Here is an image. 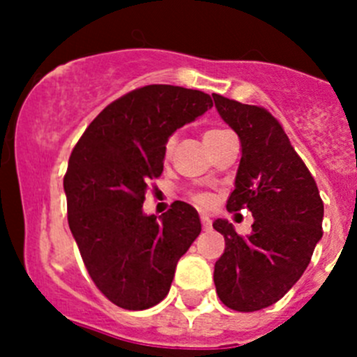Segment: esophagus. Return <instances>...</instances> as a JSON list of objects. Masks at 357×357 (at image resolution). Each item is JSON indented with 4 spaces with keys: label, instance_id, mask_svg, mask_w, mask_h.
<instances>
[{
    "label": "esophagus",
    "instance_id": "34e87169",
    "mask_svg": "<svg viewBox=\"0 0 357 357\" xmlns=\"http://www.w3.org/2000/svg\"><path fill=\"white\" fill-rule=\"evenodd\" d=\"M200 222H202V228H204L205 231H208V229L212 228V221L208 215H200Z\"/></svg>",
    "mask_w": 357,
    "mask_h": 357
}]
</instances>
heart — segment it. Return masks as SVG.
<instances>
[{"label": "heart", "mask_w": 357, "mask_h": 357, "mask_svg": "<svg viewBox=\"0 0 357 357\" xmlns=\"http://www.w3.org/2000/svg\"><path fill=\"white\" fill-rule=\"evenodd\" d=\"M225 129H207V131L204 132V142H211V139L214 138H219L221 135H225ZM172 146H174V138H169L167 143H165V155H169V153L172 152ZM193 200L197 202L199 205H208L211 204V199H208L207 195H202V193H199V195H193Z\"/></svg>", "instance_id": "heart-1"}]
</instances>
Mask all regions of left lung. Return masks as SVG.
Instances as JSON below:
<instances>
[{"instance_id":"obj_1","label":"left lung","mask_w":357,"mask_h":357,"mask_svg":"<svg viewBox=\"0 0 357 357\" xmlns=\"http://www.w3.org/2000/svg\"><path fill=\"white\" fill-rule=\"evenodd\" d=\"M212 98L242 143L226 208L247 207L254 215L247 236H240L226 219L212 225L226 242L214 266L215 291L226 307L259 311L278 302L311 262L323 236V200L282 124L268 110L215 93Z\"/></svg>"}]
</instances>
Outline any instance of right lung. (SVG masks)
<instances>
[{"instance_id":"add662e5","label":"right lung","mask_w":357,"mask_h":357,"mask_svg":"<svg viewBox=\"0 0 357 357\" xmlns=\"http://www.w3.org/2000/svg\"><path fill=\"white\" fill-rule=\"evenodd\" d=\"M211 107L199 89L143 86L100 112L72 150L63 178L68 228L95 285L119 307L158 304L200 235L199 212L186 202L160 219L146 215L143 202L164 171L169 136Z\"/></svg>"}]
</instances>
